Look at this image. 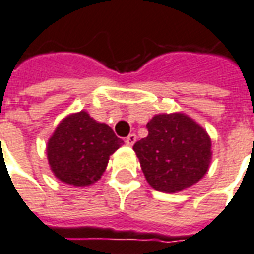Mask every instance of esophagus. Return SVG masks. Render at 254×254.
I'll return each mask as SVG.
<instances>
[{"label": "esophagus", "mask_w": 254, "mask_h": 254, "mask_svg": "<svg viewBox=\"0 0 254 254\" xmlns=\"http://www.w3.org/2000/svg\"><path fill=\"white\" fill-rule=\"evenodd\" d=\"M125 142H126V144H127V146H134L135 142H136V135H135V134H129L128 136L126 138Z\"/></svg>", "instance_id": "34e87169"}]
</instances>
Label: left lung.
<instances>
[{"label": "left lung", "instance_id": "obj_1", "mask_svg": "<svg viewBox=\"0 0 254 254\" xmlns=\"http://www.w3.org/2000/svg\"><path fill=\"white\" fill-rule=\"evenodd\" d=\"M148 135L134 151L151 188L178 192L203 178L211 162L206 129L184 112L158 114L147 123Z\"/></svg>", "mask_w": 254, "mask_h": 254}]
</instances>
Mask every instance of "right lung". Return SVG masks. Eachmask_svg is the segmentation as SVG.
<instances>
[{"label": "right lung", "instance_id": "add662e5", "mask_svg": "<svg viewBox=\"0 0 254 254\" xmlns=\"http://www.w3.org/2000/svg\"><path fill=\"white\" fill-rule=\"evenodd\" d=\"M123 144L106 123L87 111L65 116L47 144V158L57 179L84 188L102 178L110 156Z\"/></svg>", "mask_w": 254, "mask_h": 254}]
</instances>
